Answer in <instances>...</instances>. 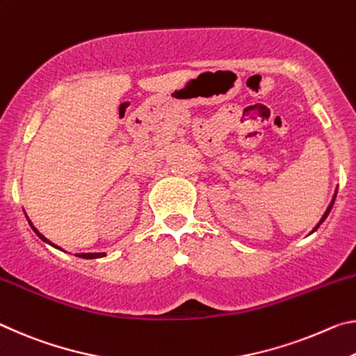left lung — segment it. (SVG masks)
<instances>
[{
	"label": "left lung",
	"instance_id": "obj_1",
	"mask_svg": "<svg viewBox=\"0 0 356 356\" xmlns=\"http://www.w3.org/2000/svg\"><path fill=\"white\" fill-rule=\"evenodd\" d=\"M336 194H337V189H336V192H334V195H333V200H331V203H330V205H328V208H326V211L323 213V216H322V219H320V220H318V224H317L316 227H314V230H312L311 233H314V232H316V230L318 229V227H320V224H323V220H325L326 218H328V214H330V211H331V208H333V205H334V200H336Z\"/></svg>",
	"mask_w": 356,
	"mask_h": 356
}]
</instances>
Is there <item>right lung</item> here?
<instances>
[{"label": "right lung", "instance_id": "obj_1", "mask_svg": "<svg viewBox=\"0 0 356 356\" xmlns=\"http://www.w3.org/2000/svg\"><path fill=\"white\" fill-rule=\"evenodd\" d=\"M28 219V218H26ZM28 222H30V225H31V229H33V232L36 233V235L40 238V240H42L44 243H47V244H50V246H54L55 249H60V250H64V249H61L60 246H56V244H54L51 243L50 240H47V238L42 235V233H40L36 227L33 225V222L30 219H28ZM75 257H80V259H101V257H106V252H80V254H75Z\"/></svg>", "mask_w": 356, "mask_h": 356}]
</instances>
